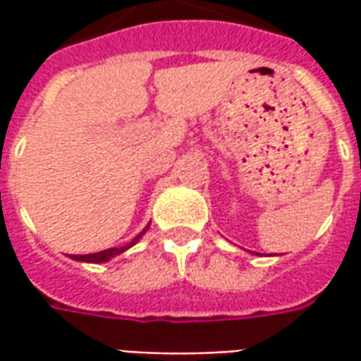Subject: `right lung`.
<instances>
[{
	"label": "right lung",
	"instance_id": "1",
	"mask_svg": "<svg viewBox=\"0 0 361 361\" xmlns=\"http://www.w3.org/2000/svg\"><path fill=\"white\" fill-rule=\"evenodd\" d=\"M149 226L150 224H147V228L142 230L141 234L135 235L133 240L127 243V245H123V247H110V250L98 251V253H89V255H71V259H73V261H81V263H96V265H98V263H106V261H110V259H114L116 255H121V253L129 250V247H133L135 243L139 242L142 235H145V232L149 230Z\"/></svg>",
	"mask_w": 361,
	"mask_h": 361
}]
</instances>
